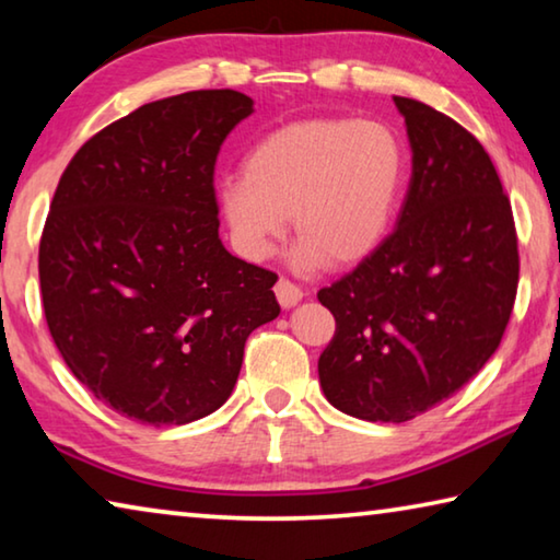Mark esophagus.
I'll return each instance as SVG.
<instances>
[{
  "instance_id": "esophagus-1",
  "label": "esophagus",
  "mask_w": 560,
  "mask_h": 560,
  "mask_svg": "<svg viewBox=\"0 0 560 560\" xmlns=\"http://www.w3.org/2000/svg\"><path fill=\"white\" fill-rule=\"evenodd\" d=\"M275 295H278V303L282 307H295L300 300H303V288L295 285V282H290L285 278H280L278 282H275Z\"/></svg>"
}]
</instances>
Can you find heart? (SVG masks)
Listing matches in <instances>:
<instances>
[{"label": "heart", "mask_w": 560, "mask_h": 560, "mask_svg": "<svg viewBox=\"0 0 560 560\" xmlns=\"http://www.w3.org/2000/svg\"><path fill=\"white\" fill-rule=\"evenodd\" d=\"M408 150L393 127L355 117H313L278 127L222 179L218 208L232 247L250 262L278 250L288 214L292 265H355L377 250L408 187Z\"/></svg>", "instance_id": "1"}]
</instances>
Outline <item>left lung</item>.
<instances>
[{"instance_id":"1","label":"left lung","mask_w":560,"mask_h":560,"mask_svg":"<svg viewBox=\"0 0 560 560\" xmlns=\"http://www.w3.org/2000/svg\"><path fill=\"white\" fill-rule=\"evenodd\" d=\"M398 228L317 300L335 317L317 360L325 398L370 423H406L458 393L501 346L518 290L509 195L476 137L418 100Z\"/></svg>"}]
</instances>
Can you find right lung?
<instances>
[{
  "instance_id": "right-lung-1",
  "label": "right lung",
  "mask_w": 560,
  "mask_h": 560,
  "mask_svg": "<svg viewBox=\"0 0 560 560\" xmlns=\"http://www.w3.org/2000/svg\"><path fill=\"white\" fill-rule=\"evenodd\" d=\"M253 100L197 90L150 102L77 150L39 240L51 340L119 416L185 425L235 388L245 340L275 320L278 275L218 235L214 162Z\"/></svg>"
}]
</instances>
